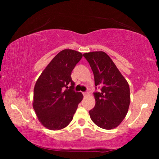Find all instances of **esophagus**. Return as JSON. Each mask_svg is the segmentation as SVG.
Here are the masks:
<instances>
[{
    "mask_svg": "<svg viewBox=\"0 0 159 159\" xmlns=\"http://www.w3.org/2000/svg\"><path fill=\"white\" fill-rule=\"evenodd\" d=\"M83 95H84V97H86L88 95V93L87 92H85V93H83Z\"/></svg>",
    "mask_w": 159,
    "mask_h": 159,
    "instance_id": "34e87169",
    "label": "esophagus"
}]
</instances>
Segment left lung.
Instances as JSON below:
<instances>
[{"label": "left lung", "instance_id": "obj_1", "mask_svg": "<svg viewBox=\"0 0 159 159\" xmlns=\"http://www.w3.org/2000/svg\"><path fill=\"white\" fill-rule=\"evenodd\" d=\"M92 69L95 85L101 88L95 93V105L89 111L91 120L99 128L111 130L124 119L130 103L127 80L107 53L95 51L83 54Z\"/></svg>", "mask_w": 159, "mask_h": 159}]
</instances>
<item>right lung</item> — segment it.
<instances>
[{"label": "right lung", "mask_w": 159, "mask_h": 159, "mask_svg": "<svg viewBox=\"0 0 159 159\" xmlns=\"http://www.w3.org/2000/svg\"><path fill=\"white\" fill-rule=\"evenodd\" d=\"M82 53L65 49L48 64L36 80L34 89L33 108L41 124L51 130H59L73 119L83 95L75 92L71 74L81 60ZM71 84L69 89L67 86Z\"/></svg>", "instance_id": "obj_1"}]
</instances>
